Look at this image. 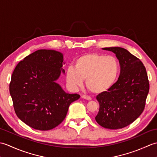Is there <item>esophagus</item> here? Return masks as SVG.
Wrapping results in <instances>:
<instances>
[{
    "instance_id": "34e87169",
    "label": "esophagus",
    "mask_w": 157,
    "mask_h": 157,
    "mask_svg": "<svg viewBox=\"0 0 157 157\" xmlns=\"http://www.w3.org/2000/svg\"><path fill=\"white\" fill-rule=\"evenodd\" d=\"M82 98L85 99V100H88V101H91L92 100L91 97H90V96H86V95H82Z\"/></svg>"
}]
</instances>
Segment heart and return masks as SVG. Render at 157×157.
Listing matches in <instances>:
<instances>
[{
    "mask_svg": "<svg viewBox=\"0 0 157 157\" xmlns=\"http://www.w3.org/2000/svg\"><path fill=\"white\" fill-rule=\"evenodd\" d=\"M119 73L118 60L111 55L87 53L77 59L72 67L67 69L65 79L70 88L82 86L84 79L90 92L100 94L109 91L117 79Z\"/></svg>",
    "mask_w": 157,
    "mask_h": 157,
    "instance_id": "heart-1",
    "label": "heart"
}]
</instances>
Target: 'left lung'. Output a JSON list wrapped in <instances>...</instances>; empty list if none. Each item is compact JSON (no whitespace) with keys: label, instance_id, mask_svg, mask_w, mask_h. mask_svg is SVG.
I'll return each mask as SVG.
<instances>
[{"label":"left lung","instance_id":"8db88e82","mask_svg":"<svg viewBox=\"0 0 157 157\" xmlns=\"http://www.w3.org/2000/svg\"><path fill=\"white\" fill-rule=\"evenodd\" d=\"M115 53L121 71L114 86L96 96L100 109L95 119L100 125L111 129L131 124L142 114L149 92V82L142 61L121 47L103 48Z\"/></svg>","mask_w":157,"mask_h":157}]
</instances>
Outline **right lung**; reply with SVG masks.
<instances>
[{
	"mask_svg": "<svg viewBox=\"0 0 157 157\" xmlns=\"http://www.w3.org/2000/svg\"><path fill=\"white\" fill-rule=\"evenodd\" d=\"M63 55L41 49L27 56L16 66L9 85L17 116L35 129L55 128L65 118L78 94L66 93L56 81L61 73Z\"/></svg>",
	"mask_w": 157,
	"mask_h": 157,
	"instance_id": "obj_1",
	"label": "right lung"
}]
</instances>
